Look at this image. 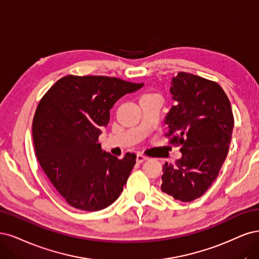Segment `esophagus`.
I'll return each instance as SVG.
<instances>
[{"mask_svg": "<svg viewBox=\"0 0 259 259\" xmlns=\"http://www.w3.org/2000/svg\"><path fill=\"white\" fill-rule=\"evenodd\" d=\"M147 159V157L146 156H144L143 154H140V153H138L137 154V162L138 163H141V162H143L144 160H146Z\"/></svg>", "mask_w": 259, "mask_h": 259, "instance_id": "34e87169", "label": "esophagus"}]
</instances>
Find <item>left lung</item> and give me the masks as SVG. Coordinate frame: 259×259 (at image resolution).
<instances>
[{"mask_svg":"<svg viewBox=\"0 0 259 259\" xmlns=\"http://www.w3.org/2000/svg\"><path fill=\"white\" fill-rule=\"evenodd\" d=\"M170 91L177 102L165 117V137L181 146L182 158L163 164L161 190L188 202L201 197L218 178L235 119L229 99L216 81L179 72Z\"/></svg>","mask_w":259,"mask_h":259,"instance_id":"1","label":"left lung"}]
</instances>
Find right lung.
I'll return each mask as SVG.
<instances>
[{
    "instance_id": "add662e5",
    "label": "right lung",
    "mask_w": 259,
    "mask_h": 259,
    "mask_svg": "<svg viewBox=\"0 0 259 259\" xmlns=\"http://www.w3.org/2000/svg\"><path fill=\"white\" fill-rule=\"evenodd\" d=\"M144 84L116 77L66 75L40 99L32 124L35 155L55 188L71 206L99 211L120 195L136 164L102 152L98 143L110 110Z\"/></svg>"
}]
</instances>
